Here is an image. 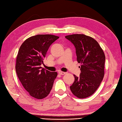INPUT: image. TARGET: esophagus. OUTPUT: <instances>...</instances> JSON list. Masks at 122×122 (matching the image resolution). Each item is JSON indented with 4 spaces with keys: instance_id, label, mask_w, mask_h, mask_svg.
I'll list each match as a JSON object with an SVG mask.
<instances>
[{
    "instance_id": "1",
    "label": "esophagus",
    "mask_w": 122,
    "mask_h": 122,
    "mask_svg": "<svg viewBox=\"0 0 122 122\" xmlns=\"http://www.w3.org/2000/svg\"><path fill=\"white\" fill-rule=\"evenodd\" d=\"M58 73L59 74H61V75H64V74H65V72H61V71H59V72H58Z\"/></svg>"
}]
</instances>
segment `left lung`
<instances>
[{
  "label": "left lung",
  "instance_id": "left-lung-1",
  "mask_svg": "<svg viewBox=\"0 0 122 122\" xmlns=\"http://www.w3.org/2000/svg\"><path fill=\"white\" fill-rule=\"evenodd\" d=\"M75 48L77 61L81 63L80 76L70 86L73 95L79 98L88 97L95 93L104 76L105 56L96 40L84 34L66 36Z\"/></svg>",
  "mask_w": 122,
  "mask_h": 122
}]
</instances>
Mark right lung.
<instances>
[{"label": "right lung", "mask_w": 122, "mask_h": 122, "mask_svg": "<svg viewBox=\"0 0 122 122\" xmlns=\"http://www.w3.org/2000/svg\"><path fill=\"white\" fill-rule=\"evenodd\" d=\"M59 37L51 34H38L27 39L18 50L15 69L17 75L30 95L42 99L49 95L57 76L41 67L52 43Z\"/></svg>", "instance_id": "1"}]
</instances>
